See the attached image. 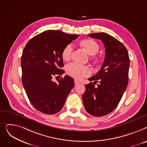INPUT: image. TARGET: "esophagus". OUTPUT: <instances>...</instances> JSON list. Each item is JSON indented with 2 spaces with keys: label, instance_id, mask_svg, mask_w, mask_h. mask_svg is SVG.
Returning <instances> with one entry per match:
<instances>
[{
  "label": "esophagus",
  "instance_id": "34e87169",
  "mask_svg": "<svg viewBox=\"0 0 147 147\" xmlns=\"http://www.w3.org/2000/svg\"><path fill=\"white\" fill-rule=\"evenodd\" d=\"M74 83H75V85H78L79 84H80V82L79 81L76 80H74Z\"/></svg>",
  "mask_w": 147,
  "mask_h": 147
}]
</instances>
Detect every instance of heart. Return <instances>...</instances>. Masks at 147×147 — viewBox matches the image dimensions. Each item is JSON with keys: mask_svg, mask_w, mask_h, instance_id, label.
<instances>
[{"mask_svg": "<svg viewBox=\"0 0 147 147\" xmlns=\"http://www.w3.org/2000/svg\"><path fill=\"white\" fill-rule=\"evenodd\" d=\"M80 46L83 47L87 52L90 55H96L99 50V45L98 43L92 39L86 38L82 40L80 42ZM74 47L71 44L67 45L62 50V57L65 61L70 60ZM92 59L95 61L97 62L98 58L96 56H93ZM66 70L67 74L76 79L81 80L84 77L90 76L91 74V69L87 66H82L75 63L69 64L66 66Z\"/></svg>", "mask_w": 147, "mask_h": 147, "instance_id": "heart-1", "label": "heart"}]
</instances>
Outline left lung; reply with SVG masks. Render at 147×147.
<instances>
[{
	"label": "left lung",
	"mask_w": 147,
	"mask_h": 147,
	"mask_svg": "<svg viewBox=\"0 0 147 147\" xmlns=\"http://www.w3.org/2000/svg\"><path fill=\"white\" fill-rule=\"evenodd\" d=\"M89 37L102 41L105 47V59L97 74L88 78L100 84L96 88L92 82L86 84L82 95L85 109L92 116L107 115L117 106L128 84L129 63L126 48L121 42L106 32L92 33Z\"/></svg>",
	"instance_id": "left-lung-1"
}]
</instances>
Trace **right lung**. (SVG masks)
I'll use <instances>...</instances> for the list:
<instances>
[{
    "instance_id": "add662e5",
    "label": "right lung",
    "mask_w": 147,
    "mask_h": 147,
    "mask_svg": "<svg viewBox=\"0 0 147 147\" xmlns=\"http://www.w3.org/2000/svg\"><path fill=\"white\" fill-rule=\"evenodd\" d=\"M79 35L48 30L32 38L23 50L21 57L22 82L34 107L43 113L54 115L63 108L74 80L65 75L53 81L65 71L62 51Z\"/></svg>"
}]
</instances>
